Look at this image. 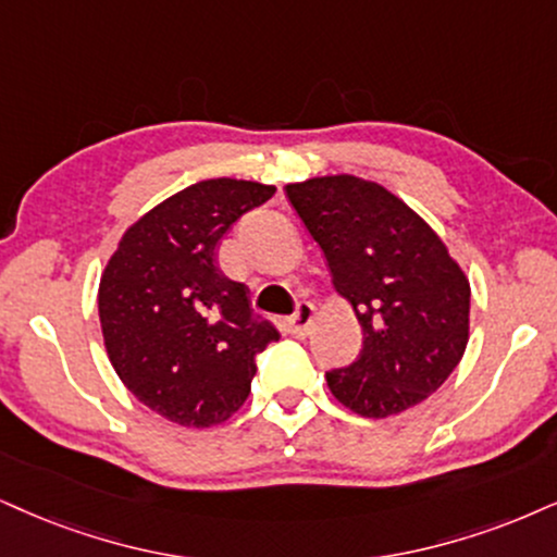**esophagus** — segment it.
<instances>
[{"label": "esophagus", "mask_w": 557, "mask_h": 557, "mask_svg": "<svg viewBox=\"0 0 557 557\" xmlns=\"http://www.w3.org/2000/svg\"><path fill=\"white\" fill-rule=\"evenodd\" d=\"M318 318V310H314L312 301H299L297 310L289 318V333L294 338H307L312 331V322Z\"/></svg>", "instance_id": "obj_1"}]
</instances>
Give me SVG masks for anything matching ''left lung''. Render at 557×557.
<instances>
[{
	"label": "left lung",
	"mask_w": 557,
	"mask_h": 557,
	"mask_svg": "<svg viewBox=\"0 0 557 557\" xmlns=\"http://www.w3.org/2000/svg\"><path fill=\"white\" fill-rule=\"evenodd\" d=\"M286 196L363 331L359 359L325 374L335 400L363 418L423 403L468 348L465 271L442 237L380 183L322 175L289 183Z\"/></svg>",
	"instance_id": "1"
}]
</instances>
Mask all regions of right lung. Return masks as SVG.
<instances>
[{
	"label": "right lung",
	"instance_id": "1",
	"mask_svg": "<svg viewBox=\"0 0 557 557\" xmlns=\"http://www.w3.org/2000/svg\"><path fill=\"white\" fill-rule=\"evenodd\" d=\"M273 185L211 177L177 190L123 232L100 276L102 341L136 400L188 429L243 408L256 356L278 341L252 318L247 286L226 278L216 245Z\"/></svg>",
	"mask_w": 557,
	"mask_h": 557
}]
</instances>
